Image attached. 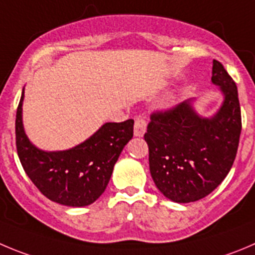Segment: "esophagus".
<instances>
[{"label": "esophagus", "instance_id": "obj_1", "mask_svg": "<svg viewBox=\"0 0 255 255\" xmlns=\"http://www.w3.org/2000/svg\"><path fill=\"white\" fill-rule=\"evenodd\" d=\"M146 127H147V123L144 121V118L142 116L135 117L134 120V135L135 137H142L146 132Z\"/></svg>", "mask_w": 255, "mask_h": 255}]
</instances>
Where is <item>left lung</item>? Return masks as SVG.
Returning a JSON list of instances; mask_svg holds the SVG:
<instances>
[{
  "label": "left lung",
  "instance_id": "left-lung-1",
  "mask_svg": "<svg viewBox=\"0 0 255 255\" xmlns=\"http://www.w3.org/2000/svg\"><path fill=\"white\" fill-rule=\"evenodd\" d=\"M211 83L223 102L211 116L196 111V98L165 113L152 114L144 133L149 171L157 189L173 203L208 196L229 173L242 132L238 89L219 61H213Z\"/></svg>",
  "mask_w": 255,
  "mask_h": 255
}]
</instances>
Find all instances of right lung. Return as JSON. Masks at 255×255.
Listing matches in <instances>:
<instances>
[{
  "label": "right lung",
  "mask_w": 255,
  "mask_h": 255,
  "mask_svg": "<svg viewBox=\"0 0 255 255\" xmlns=\"http://www.w3.org/2000/svg\"><path fill=\"white\" fill-rule=\"evenodd\" d=\"M22 90L16 113V146L26 175L54 203L90 205L106 190L116 162L133 137V120L107 122L89 138L63 151H44L28 139L22 122Z\"/></svg>",
  "instance_id": "add662e5"
}]
</instances>
